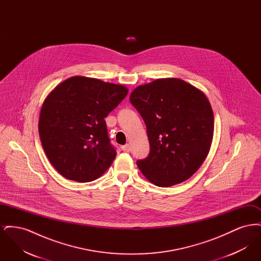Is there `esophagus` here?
<instances>
[{"label": "esophagus", "mask_w": 261, "mask_h": 261, "mask_svg": "<svg viewBox=\"0 0 261 261\" xmlns=\"http://www.w3.org/2000/svg\"><path fill=\"white\" fill-rule=\"evenodd\" d=\"M121 149H122L123 151H129L130 150V146L129 145H125V146L121 147Z\"/></svg>", "instance_id": "obj_1"}]
</instances>
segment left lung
<instances>
[{
    "instance_id": "left-lung-1",
    "label": "left lung",
    "mask_w": 261,
    "mask_h": 261,
    "mask_svg": "<svg viewBox=\"0 0 261 261\" xmlns=\"http://www.w3.org/2000/svg\"><path fill=\"white\" fill-rule=\"evenodd\" d=\"M130 101L149 138L148 158L137 161L143 175L155 186L170 187L196 173L210 152L214 131L204 93L182 79L161 78L134 89Z\"/></svg>"
}]
</instances>
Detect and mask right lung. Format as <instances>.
<instances>
[{
  "mask_svg": "<svg viewBox=\"0 0 261 261\" xmlns=\"http://www.w3.org/2000/svg\"><path fill=\"white\" fill-rule=\"evenodd\" d=\"M128 94L123 85L73 76L50 91L39 117V136L59 173L91 182L105 173L116 156L105 117Z\"/></svg>",
  "mask_w": 261,
  "mask_h": 261,
  "instance_id": "right-lung-1",
  "label": "right lung"
}]
</instances>
